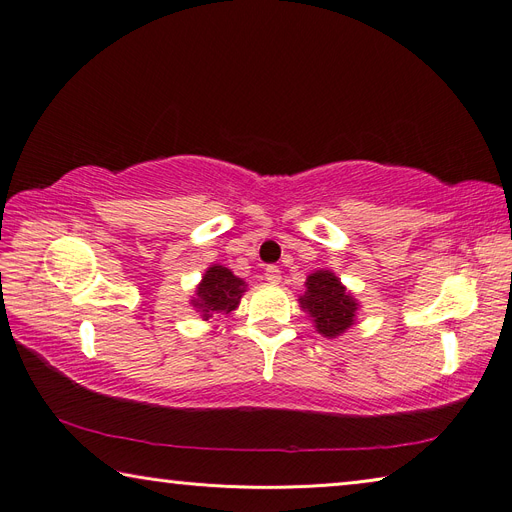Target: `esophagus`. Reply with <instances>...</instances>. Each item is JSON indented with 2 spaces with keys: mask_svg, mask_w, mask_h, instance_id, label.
<instances>
[{
  "mask_svg": "<svg viewBox=\"0 0 512 512\" xmlns=\"http://www.w3.org/2000/svg\"><path fill=\"white\" fill-rule=\"evenodd\" d=\"M265 280L267 282H271V284H277L282 280V271H280V267H275V265H269L267 269H265Z\"/></svg>",
  "mask_w": 512,
  "mask_h": 512,
  "instance_id": "esophagus-1",
  "label": "esophagus"
}]
</instances>
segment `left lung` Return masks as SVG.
I'll return each mask as SVG.
<instances>
[{
	"mask_svg": "<svg viewBox=\"0 0 512 512\" xmlns=\"http://www.w3.org/2000/svg\"><path fill=\"white\" fill-rule=\"evenodd\" d=\"M301 307L312 316L316 331L324 337H337L356 320L359 303L331 271H316L307 277Z\"/></svg>",
	"mask_w": 512,
	"mask_h": 512,
	"instance_id": "left-lung-1",
	"label": "left lung"
}]
</instances>
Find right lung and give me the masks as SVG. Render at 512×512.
I'll return each mask as SVG.
<instances>
[{"mask_svg":"<svg viewBox=\"0 0 512 512\" xmlns=\"http://www.w3.org/2000/svg\"><path fill=\"white\" fill-rule=\"evenodd\" d=\"M243 292L245 282L241 277L222 265H211L196 286L192 305L203 314L205 320H209L213 314H230L232 309H237Z\"/></svg>","mask_w":512,"mask_h":512,"instance_id":"1","label":"right lung"}]
</instances>
